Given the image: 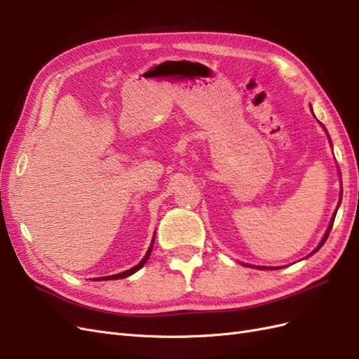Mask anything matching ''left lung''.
<instances>
[{
	"label": "left lung",
	"instance_id": "obj_1",
	"mask_svg": "<svg viewBox=\"0 0 359 359\" xmlns=\"http://www.w3.org/2000/svg\"><path fill=\"white\" fill-rule=\"evenodd\" d=\"M325 128V127H323ZM340 205V203H339ZM335 214H337V211L334 212V217H332V220H331V223H330V226H328V231H327V233H325V236H323V240L320 241V244L318 245V248L316 250H314V252L313 253H316L318 252V250L325 244V241H327V238H328V235H330V232H331V229H332V224H334V219H335ZM248 266V265H247ZM260 269H266V266H259ZM268 269H276V268H268Z\"/></svg>",
	"mask_w": 359,
	"mask_h": 359
}]
</instances>
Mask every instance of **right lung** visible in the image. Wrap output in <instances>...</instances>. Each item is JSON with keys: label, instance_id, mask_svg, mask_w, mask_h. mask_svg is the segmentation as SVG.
I'll return each mask as SVG.
<instances>
[{"label": "right lung", "instance_id": "obj_1", "mask_svg": "<svg viewBox=\"0 0 359 359\" xmlns=\"http://www.w3.org/2000/svg\"><path fill=\"white\" fill-rule=\"evenodd\" d=\"M153 244H154V240H153ZM151 250H153V245H151L149 248H148V252H147V255H145V257L140 260V262L136 265V266H133L132 269H127V271H124V273H119V274H115V276H107V277H100V278H95V280H118V278H126V277H128V276H132V274H135L136 271H139L140 268H142L144 265H145V262L148 260V257H149V255H151Z\"/></svg>", "mask_w": 359, "mask_h": 359}]
</instances>
